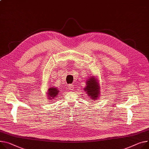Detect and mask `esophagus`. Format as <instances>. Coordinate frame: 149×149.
Segmentation results:
<instances>
[{"label":"esophagus","mask_w":149,"mask_h":149,"mask_svg":"<svg viewBox=\"0 0 149 149\" xmlns=\"http://www.w3.org/2000/svg\"><path fill=\"white\" fill-rule=\"evenodd\" d=\"M68 89H70V90H73L74 89V86L73 85H68Z\"/></svg>","instance_id":"1"}]
</instances>
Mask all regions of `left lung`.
<instances>
[{"label":"left lung","mask_w":149,"mask_h":149,"mask_svg":"<svg viewBox=\"0 0 149 149\" xmlns=\"http://www.w3.org/2000/svg\"><path fill=\"white\" fill-rule=\"evenodd\" d=\"M94 76H91L86 81V86L84 88L85 91L91 100H95L99 97L100 87L98 80Z\"/></svg>","instance_id":"obj_1"}]
</instances>
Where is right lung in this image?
Returning <instances> with one entry per match:
<instances>
[{
  "mask_svg": "<svg viewBox=\"0 0 149 149\" xmlns=\"http://www.w3.org/2000/svg\"><path fill=\"white\" fill-rule=\"evenodd\" d=\"M59 92H60L59 90L55 87H51V88H48V93H47V94L48 95V99L49 100H52V99L54 100L55 97H57V95H58Z\"/></svg>",
  "mask_w": 149,
  "mask_h": 149,
  "instance_id": "add662e5",
  "label": "right lung"
}]
</instances>
